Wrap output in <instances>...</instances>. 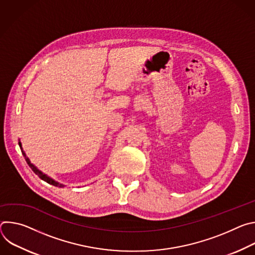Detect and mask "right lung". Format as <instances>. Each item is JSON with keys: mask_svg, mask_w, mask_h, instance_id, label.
I'll return each mask as SVG.
<instances>
[{"mask_svg": "<svg viewBox=\"0 0 255 255\" xmlns=\"http://www.w3.org/2000/svg\"><path fill=\"white\" fill-rule=\"evenodd\" d=\"M20 146H21V143H20ZM22 148V147H21ZM22 152H23V154H24V156H25V159H26V161H27V163H28V165L31 167V169L35 172V174H37L41 179H43L44 181H46V183H48V184H50V185H53V186H56V187H62L61 185H59L58 183H56V181H54L53 179H51L50 177H48L47 175H45V174H43L40 170H38L37 168H36L30 161H29V159H28V157H26V155H25V153H24V151L22 150Z\"/></svg>", "mask_w": 255, "mask_h": 255, "instance_id": "right-lung-1", "label": "right lung"}]
</instances>
